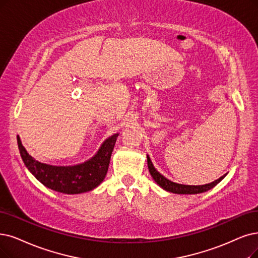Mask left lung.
Listing matches in <instances>:
<instances>
[{
    "instance_id": "left-lung-1",
    "label": "left lung",
    "mask_w": 258,
    "mask_h": 258,
    "mask_svg": "<svg viewBox=\"0 0 258 258\" xmlns=\"http://www.w3.org/2000/svg\"><path fill=\"white\" fill-rule=\"evenodd\" d=\"M147 164H148V169L151 177L153 178L154 181L157 182V184H159L160 186L165 190L173 192V194H179V195H195V194H201L204 191H208L212 189L214 186H216V185H217L225 177L224 174V176L220 177L217 180H215L214 182L204 184V185H184V184L174 183L165 178L163 174H161L156 168H154L149 156H147Z\"/></svg>"
}]
</instances>
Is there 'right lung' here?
<instances>
[{
    "label": "right lung",
    "instance_id": "right-lung-1",
    "mask_svg": "<svg viewBox=\"0 0 258 258\" xmlns=\"http://www.w3.org/2000/svg\"><path fill=\"white\" fill-rule=\"evenodd\" d=\"M118 133L107 139L93 158L74 166H53L41 163L29 156L19 136L18 146L28 170L44 186L69 195L90 191L104 181Z\"/></svg>",
    "mask_w": 258,
    "mask_h": 258
}]
</instances>
